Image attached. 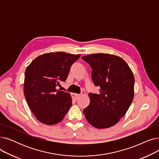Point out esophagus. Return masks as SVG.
<instances>
[{
	"label": "esophagus",
	"instance_id": "esophagus-1",
	"mask_svg": "<svg viewBox=\"0 0 159 159\" xmlns=\"http://www.w3.org/2000/svg\"><path fill=\"white\" fill-rule=\"evenodd\" d=\"M71 97L73 99L75 100H77L78 99V98L80 97V95L79 94H77V93H72L71 94Z\"/></svg>",
	"mask_w": 159,
	"mask_h": 159
}]
</instances>
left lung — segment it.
<instances>
[{
	"label": "left lung",
	"mask_w": 159,
	"mask_h": 159,
	"mask_svg": "<svg viewBox=\"0 0 159 159\" xmlns=\"http://www.w3.org/2000/svg\"><path fill=\"white\" fill-rule=\"evenodd\" d=\"M92 69L91 78L98 94L89 93L90 103L83 110L95 128L113 126L126 114L134 97L135 80L129 67L119 57L104 53L82 57Z\"/></svg>",
	"instance_id": "8db88e82"
}]
</instances>
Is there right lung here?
I'll list each match as a JSON object with an SVG mask.
<instances>
[{"label": "right lung", "mask_w": 159, "mask_h": 159, "mask_svg": "<svg viewBox=\"0 0 159 159\" xmlns=\"http://www.w3.org/2000/svg\"><path fill=\"white\" fill-rule=\"evenodd\" d=\"M80 55L52 52L39 56L25 71L24 95L40 122L53 125L62 120L72 105L69 93L57 89L65 82L71 66Z\"/></svg>", "instance_id": "obj_1"}]
</instances>
